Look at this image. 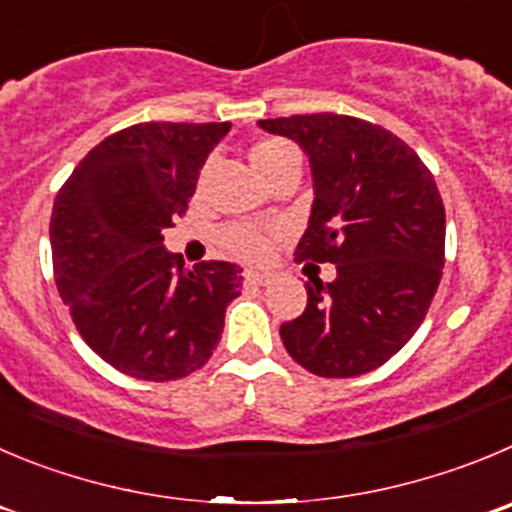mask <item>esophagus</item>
I'll return each mask as SVG.
<instances>
[{
    "instance_id": "esophagus-1",
    "label": "esophagus",
    "mask_w": 512,
    "mask_h": 512,
    "mask_svg": "<svg viewBox=\"0 0 512 512\" xmlns=\"http://www.w3.org/2000/svg\"><path fill=\"white\" fill-rule=\"evenodd\" d=\"M246 281L253 286H271L276 276L271 271H246Z\"/></svg>"
}]
</instances>
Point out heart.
<instances>
[{"mask_svg":"<svg viewBox=\"0 0 512 512\" xmlns=\"http://www.w3.org/2000/svg\"><path fill=\"white\" fill-rule=\"evenodd\" d=\"M286 153H296L289 143L284 140H264L259 143L256 148L251 150V163L253 168L264 173L274 160H279L281 155ZM226 246L231 248L236 256L246 261H264L269 259L271 253V236L261 228H253V226H231L226 231Z\"/></svg>","mask_w":512,"mask_h":512,"instance_id":"b5f03b06","label":"heart"}]
</instances>
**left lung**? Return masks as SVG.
<instances>
[{"label":"left lung","mask_w":512,"mask_h":512,"mask_svg":"<svg viewBox=\"0 0 512 512\" xmlns=\"http://www.w3.org/2000/svg\"><path fill=\"white\" fill-rule=\"evenodd\" d=\"M301 145L314 206L296 261L337 266L306 284V309L281 324L294 362L319 377L382 367L420 329L445 266V206L420 155L382 125L337 113L259 120Z\"/></svg>","instance_id":"left-lung-1"}]
</instances>
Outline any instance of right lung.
<instances>
[{"instance_id":"1","label":"right lung","mask_w":512,"mask_h":512,"mask_svg":"<svg viewBox=\"0 0 512 512\" xmlns=\"http://www.w3.org/2000/svg\"><path fill=\"white\" fill-rule=\"evenodd\" d=\"M231 123H140L80 160L52 206L55 284L87 347L128 377H188L221 342L241 269L191 271L165 251L213 145Z\"/></svg>"}]
</instances>
